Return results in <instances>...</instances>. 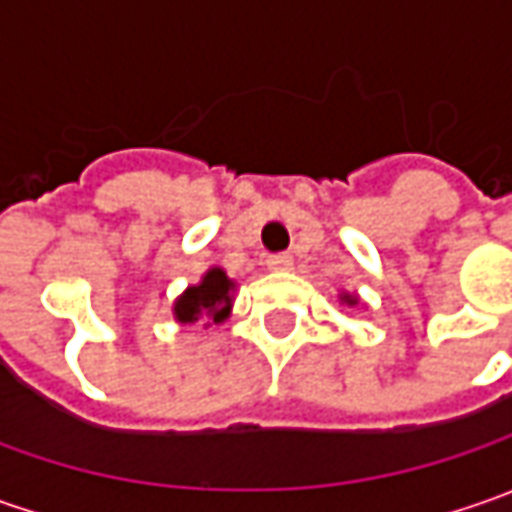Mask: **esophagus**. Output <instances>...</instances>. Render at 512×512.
Wrapping results in <instances>:
<instances>
[{
    "label": "esophagus",
    "mask_w": 512,
    "mask_h": 512,
    "mask_svg": "<svg viewBox=\"0 0 512 512\" xmlns=\"http://www.w3.org/2000/svg\"><path fill=\"white\" fill-rule=\"evenodd\" d=\"M267 267H270V270H276V273L290 270V267H293V256H290V253H276V256H270V259H267Z\"/></svg>",
    "instance_id": "obj_1"
}]
</instances>
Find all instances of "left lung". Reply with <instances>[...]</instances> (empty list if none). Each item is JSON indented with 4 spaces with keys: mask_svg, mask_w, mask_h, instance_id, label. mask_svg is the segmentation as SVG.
Returning <instances> with one entry per match:
<instances>
[{
    "mask_svg": "<svg viewBox=\"0 0 512 512\" xmlns=\"http://www.w3.org/2000/svg\"><path fill=\"white\" fill-rule=\"evenodd\" d=\"M339 302L347 307H356L359 305V296H356V293H347V290H342V293H339Z\"/></svg>",
    "mask_w": 512,
    "mask_h": 512,
    "instance_id": "left-lung-1",
    "label": "left lung"
}]
</instances>
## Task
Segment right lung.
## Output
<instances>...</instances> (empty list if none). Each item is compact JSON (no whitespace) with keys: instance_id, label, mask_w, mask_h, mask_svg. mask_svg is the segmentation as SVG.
<instances>
[{"instance_id":"obj_1","label":"right lung","mask_w":512,"mask_h":512,"mask_svg":"<svg viewBox=\"0 0 512 512\" xmlns=\"http://www.w3.org/2000/svg\"><path fill=\"white\" fill-rule=\"evenodd\" d=\"M233 293L236 282L227 276L222 267H207L196 285L185 287L173 302V319L179 325H196L199 319H207L205 327L213 322H225L233 310Z\"/></svg>"}]
</instances>
